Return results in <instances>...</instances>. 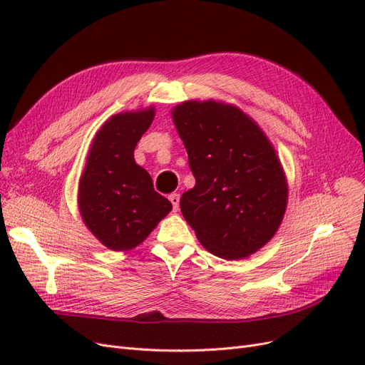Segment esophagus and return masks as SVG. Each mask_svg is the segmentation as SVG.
I'll use <instances>...</instances> for the list:
<instances>
[{
    "instance_id": "34e87169",
    "label": "esophagus",
    "mask_w": 365,
    "mask_h": 365,
    "mask_svg": "<svg viewBox=\"0 0 365 365\" xmlns=\"http://www.w3.org/2000/svg\"><path fill=\"white\" fill-rule=\"evenodd\" d=\"M169 200L172 202V207H173V212H178V207H180V195L178 193H172L169 196Z\"/></svg>"
}]
</instances>
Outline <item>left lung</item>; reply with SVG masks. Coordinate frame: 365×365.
<instances>
[{"label": "left lung", "mask_w": 365, "mask_h": 365, "mask_svg": "<svg viewBox=\"0 0 365 365\" xmlns=\"http://www.w3.org/2000/svg\"><path fill=\"white\" fill-rule=\"evenodd\" d=\"M196 184L181 213L202 247L227 260L260 250L286 210L282 164L262 129L239 108L184 102L172 113Z\"/></svg>", "instance_id": "8db88e82"}]
</instances>
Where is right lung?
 Wrapping results in <instances>:
<instances>
[{"label": "right lung", "instance_id": "obj_1", "mask_svg": "<svg viewBox=\"0 0 365 365\" xmlns=\"http://www.w3.org/2000/svg\"><path fill=\"white\" fill-rule=\"evenodd\" d=\"M153 108L117 114L97 132L79 182V208L85 225L114 251L140 245L172 210L153 190L150 175L134 160L141 135L153 120Z\"/></svg>", "mask_w": 365, "mask_h": 365}]
</instances>
